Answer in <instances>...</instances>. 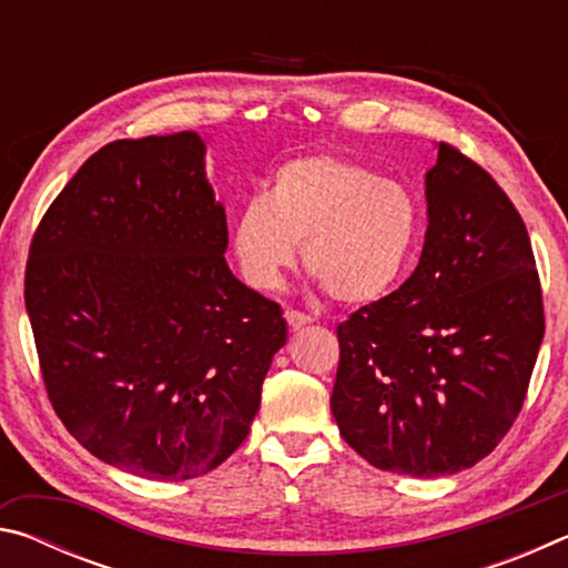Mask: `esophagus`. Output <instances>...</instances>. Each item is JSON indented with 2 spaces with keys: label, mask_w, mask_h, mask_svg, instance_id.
Returning a JSON list of instances; mask_svg holds the SVG:
<instances>
[{
  "label": "esophagus",
  "mask_w": 568,
  "mask_h": 568,
  "mask_svg": "<svg viewBox=\"0 0 568 568\" xmlns=\"http://www.w3.org/2000/svg\"><path fill=\"white\" fill-rule=\"evenodd\" d=\"M285 321H287V325H291L293 331H301L303 325L313 323L311 315H305V313H301V311H285Z\"/></svg>",
  "instance_id": "esophagus-1"
}]
</instances>
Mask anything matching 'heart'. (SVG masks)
Returning <instances> with one entry per match:
<instances>
[{
  "label": "heart",
  "mask_w": 568,
  "mask_h": 568,
  "mask_svg": "<svg viewBox=\"0 0 568 568\" xmlns=\"http://www.w3.org/2000/svg\"><path fill=\"white\" fill-rule=\"evenodd\" d=\"M420 205L398 180L378 178L333 152L283 162L265 195L233 220V253L245 281L275 291L295 263L331 297L365 305L388 295L418 250Z\"/></svg>",
  "instance_id": "obj_1"
}]
</instances>
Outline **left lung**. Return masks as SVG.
<instances>
[{
	"instance_id": "obj_1",
	"label": "left lung",
	"mask_w": 568,
	"mask_h": 568,
	"mask_svg": "<svg viewBox=\"0 0 568 568\" xmlns=\"http://www.w3.org/2000/svg\"><path fill=\"white\" fill-rule=\"evenodd\" d=\"M426 200L416 271L338 325L331 396L345 444L416 478L458 474L501 444L544 341L531 240L498 182L440 142Z\"/></svg>"
}]
</instances>
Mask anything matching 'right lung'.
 Returning <instances> with one entry per match:
<instances>
[{
	"instance_id": "add662e5",
	"label": "right lung",
	"mask_w": 568,
	"mask_h": 568,
	"mask_svg": "<svg viewBox=\"0 0 568 568\" xmlns=\"http://www.w3.org/2000/svg\"><path fill=\"white\" fill-rule=\"evenodd\" d=\"M195 132L114 140L77 170L24 273L47 396L110 466L185 480L217 468L287 341L281 305L225 263V207Z\"/></svg>"
}]
</instances>
